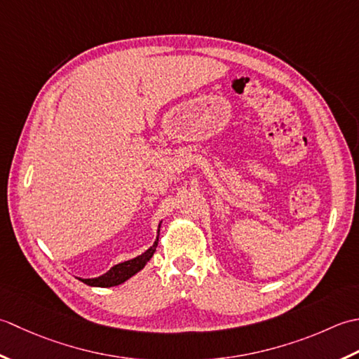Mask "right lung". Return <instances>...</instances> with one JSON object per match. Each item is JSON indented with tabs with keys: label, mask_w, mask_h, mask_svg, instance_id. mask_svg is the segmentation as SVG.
Wrapping results in <instances>:
<instances>
[{
	"label": "right lung",
	"mask_w": 359,
	"mask_h": 359,
	"mask_svg": "<svg viewBox=\"0 0 359 359\" xmlns=\"http://www.w3.org/2000/svg\"><path fill=\"white\" fill-rule=\"evenodd\" d=\"M158 236H159V231H158ZM158 238L159 237H156V241L153 243V246H150L144 254L137 255L136 259H131V260L119 263V265H114L108 273H105L100 277H96V279H79V280L90 285V287H102V288L116 287V285L123 283L127 279H130L131 276H135L137 271H141V269L145 266V263L151 259V255L156 251Z\"/></svg>",
	"instance_id": "obj_1"
}]
</instances>
